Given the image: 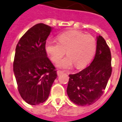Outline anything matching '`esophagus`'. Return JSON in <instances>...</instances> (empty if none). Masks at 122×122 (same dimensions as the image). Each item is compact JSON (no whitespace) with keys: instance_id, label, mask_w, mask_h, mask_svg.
Masks as SVG:
<instances>
[{"instance_id":"1","label":"esophagus","mask_w":122,"mask_h":122,"mask_svg":"<svg viewBox=\"0 0 122 122\" xmlns=\"http://www.w3.org/2000/svg\"><path fill=\"white\" fill-rule=\"evenodd\" d=\"M64 72H65V71H60V70H58V71H57V72H56V73H57V74H58V76H59V75H60V74H62V73H64Z\"/></svg>"}]
</instances>
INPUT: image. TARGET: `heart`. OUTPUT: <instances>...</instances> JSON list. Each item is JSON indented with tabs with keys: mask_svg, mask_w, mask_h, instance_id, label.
I'll return each instance as SVG.
<instances>
[{
	"mask_svg": "<svg viewBox=\"0 0 122 122\" xmlns=\"http://www.w3.org/2000/svg\"><path fill=\"white\" fill-rule=\"evenodd\" d=\"M58 41H47L45 50L51 60L56 62L66 53L68 56L60 60L58 66L69 68L74 64L76 68L86 66L93 58L96 50V41L93 36L80 31L71 30L57 37Z\"/></svg>",
	"mask_w": 122,
	"mask_h": 122,
	"instance_id": "b5f03b06",
	"label": "heart"
}]
</instances>
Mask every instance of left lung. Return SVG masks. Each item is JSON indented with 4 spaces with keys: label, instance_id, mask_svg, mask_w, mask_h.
I'll return each mask as SVG.
<instances>
[{
    "label": "left lung",
    "instance_id": "8db88e82",
    "mask_svg": "<svg viewBox=\"0 0 122 122\" xmlns=\"http://www.w3.org/2000/svg\"><path fill=\"white\" fill-rule=\"evenodd\" d=\"M112 72L110 49L104 39L97 37L95 57L90 65L78 73L69 74L67 93L78 106H89L103 94Z\"/></svg>",
    "mask_w": 122,
    "mask_h": 122
}]
</instances>
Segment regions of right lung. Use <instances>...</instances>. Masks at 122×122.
Here are the masks:
<instances>
[{
  "instance_id": "obj_1",
  "label": "right lung",
  "mask_w": 122,
  "mask_h": 122,
  "mask_svg": "<svg viewBox=\"0 0 122 122\" xmlns=\"http://www.w3.org/2000/svg\"><path fill=\"white\" fill-rule=\"evenodd\" d=\"M51 29L44 23L36 24L25 32L16 45L13 71L21 97L30 105L46 101L57 77L45 50Z\"/></svg>"
}]
</instances>
